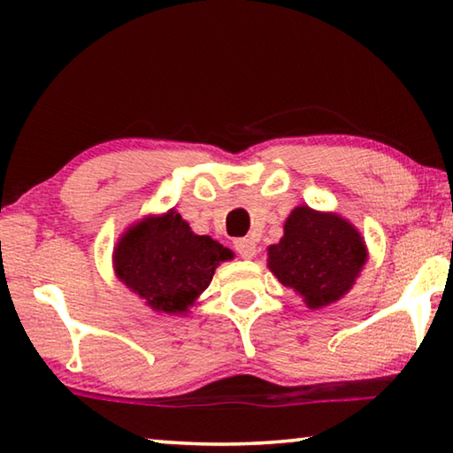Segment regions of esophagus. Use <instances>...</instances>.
<instances>
[{"mask_svg":"<svg viewBox=\"0 0 453 453\" xmlns=\"http://www.w3.org/2000/svg\"><path fill=\"white\" fill-rule=\"evenodd\" d=\"M235 251L240 254L243 259H251L256 256V242L250 240V237H240V240H235Z\"/></svg>","mask_w":453,"mask_h":453,"instance_id":"34e87169","label":"esophagus"}]
</instances>
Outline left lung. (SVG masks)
<instances>
[{"label":"left lung","mask_w":453,"mask_h":453,"mask_svg":"<svg viewBox=\"0 0 453 453\" xmlns=\"http://www.w3.org/2000/svg\"><path fill=\"white\" fill-rule=\"evenodd\" d=\"M365 262L364 237L348 219L308 205L289 213L280 243L267 248L272 273L311 310L346 296Z\"/></svg>","instance_id":"obj_1"}]
</instances>
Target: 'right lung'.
<instances>
[{"label": "right lung", "instance_id": "add662e5", "mask_svg": "<svg viewBox=\"0 0 453 453\" xmlns=\"http://www.w3.org/2000/svg\"><path fill=\"white\" fill-rule=\"evenodd\" d=\"M232 257V250L210 235H196L188 221L170 210L143 218L119 237L113 270L151 310L178 316L210 286L216 267Z\"/></svg>", "mask_w": 453, "mask_h": 453}]
</instances>
